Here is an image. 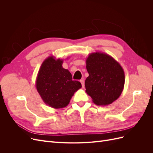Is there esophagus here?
Segmentation results:
<instances>
[{
  "mask_svg": "<svg viewBox=\"0 0 153 153\" xmlns=\"http://www.w3.org/2000/svg\"><path fill=\"white\" fill-rule=\"evenodd\" d=\"M80 83H81V84H82V88H84V80H83V79L80 80Z\"/></svg>",
  "mask_w": 153,
  "mask_h": 153,
  "instance_id": "obj_1",
  "label": "esophagus"
}]
</instances>
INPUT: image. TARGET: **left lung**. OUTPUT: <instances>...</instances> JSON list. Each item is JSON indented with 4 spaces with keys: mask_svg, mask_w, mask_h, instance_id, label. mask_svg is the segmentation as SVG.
Segmentation results:
<instances>
[{
    "mask_svg": "<svg viewBox=\"0 0 153 153\" xmlns=\"http://www.w3.org/2000/svg\"><path fill=\"white\" fill-rule=\"evenodd\" d=\"M89 73L85 81L87 94L96 105L105 106L117 100L124 89L125 76L120 64L110 55L94 52L86 59Z\"/></svg>",
    "mask_w": 153,
    "mask_h": 153,
    "instance_id": "left-lung-1",
    "label": "left lung"
}]
</instances>
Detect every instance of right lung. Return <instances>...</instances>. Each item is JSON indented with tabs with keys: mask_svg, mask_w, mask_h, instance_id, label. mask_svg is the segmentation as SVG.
I'll use <instances>...</instances> for the list:
<instances>
[{
	"mask_svg": "<svg viewBox=\"0 0 153 153\" xmlns=\"http://www.w3.org/2000/svg\"><path fill=\"white\" fill-rule=\"evenodd\" d=\"M63 60L49 56L43 62L36 80V87L44 103L53 108L66 107L81 83L62 65Z\"/></svg>",
	"mask_w": 153,
	"mask_h": 153,
	"instance_id": "right-lung-1",
	"label": "right lung"
}]
</instances>
